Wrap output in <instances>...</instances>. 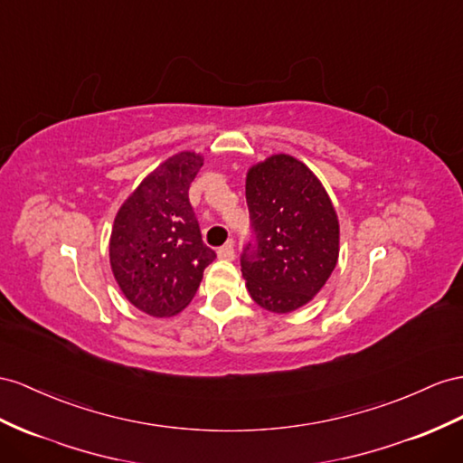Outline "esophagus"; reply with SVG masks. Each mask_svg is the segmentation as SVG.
Returning a JSON list of instances; mask_svg holds the SVG:
<instances>
[{"label": "esophagus", "mask_w": 463, "mask_h": 463, "mask_svg": "<svg viewBox=\"0 0 463 463\" xmlns=\"http://www.w3.org/2000/svg\"><path fill=\"white\" fill-rule=\"evenodd\" d=\"M217 256L221 258V260H234V244L232 242H227V244H222L219 250H217Z\"/></svg>", "instance_id": "obj_1"}]
</instances>
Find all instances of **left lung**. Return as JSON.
Listing matches in <instances>:
<instances>
[{"label":"left lung","mask_w":463,"mask_h":463,"mask_svg":"<svg viewBox=\"0 0 463 463\" xmlns=\"http://www.w3.org/2000/svg\"><path fill=\"white\" fill-rule=\"evenodd\" d=\"M252 241L241 266L250 298L271 313L309 303L338 260V217L323 184L303 162L274 154L246 174Z\"/></svg>","instance_id":"obj_1"}]
</instances>
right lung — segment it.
<instances>
[{"instance_id": "add662e5", "label": "right lung", "mask_w": 463, "mask_h": 463, "mask_svg": "<svg viewBox=\"0 0 463 463\" xmlns=\"http://www.w3.org/2000/svg\"><path fill=\"white\" fill-rule=\"evenodd\" d=\"M203 156L180 152L160 164L118 209L109 260L125 298L150 317L177 315L217 258L201 239L189 185Z\"/></svg>"}]
</instances>
